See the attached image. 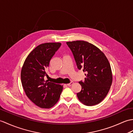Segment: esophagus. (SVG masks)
<instances>
[{
    "instance_id": "34e87169",
    "label": "esophagus",
    "mask_w": 133,
    "mask_h": 133,
    "mask_svg": "<svg viewBox=\"0 0 133 133\" xmlns=\"http://www.w3.org/2000/svg\"><path fill=\"white\" fill-rule=\"evenodd\" d=\"M72 84H73V82H70V83H69V84H67V86H71Z\"/></svg>"
}]
</instances>
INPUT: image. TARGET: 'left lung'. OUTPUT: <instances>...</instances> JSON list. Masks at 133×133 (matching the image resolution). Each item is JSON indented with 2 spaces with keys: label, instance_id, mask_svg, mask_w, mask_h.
<instances>
[{
  "label": "left lung",
  "instance_id": "left-lung-1",
  "mask_svg": "<svg viewBox=\"0 0 133 133\" xmlns=\"http://www.w3.org/2000/svg\"><path fill=\"white\" fill-rule=\"evenodd\" d=\"M77 67L86 72L84 81L79 83L82 90L77 94L83 104H98L106 97L112 83L110 65L105 55L96 46L84 41L67 42Z\"/></svg>",
  "mask_w": 133,
  "mask_h": 133
}]
</instances>
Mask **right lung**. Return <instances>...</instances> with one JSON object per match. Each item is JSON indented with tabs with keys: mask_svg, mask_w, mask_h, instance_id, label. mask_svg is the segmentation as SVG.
<instances>
[{
	"mask_svg": "<svg viewBox=\"0 0 133 133\" xmlns=\"http://www.w3.org/2000/svg\"><path fill=\"white\" fill-rule=\"evenodd\" d=\"M61 44L45 43L37 46L28 55L21 69V81L25 94L41 108H50L60 97L63 86L45 81V70Z\"/></svg>",
	"mask_w": 133,
	"mask_h": 133,
	"instance_id": "obj_1",
	"label": "right lung"
}]
</instances>
